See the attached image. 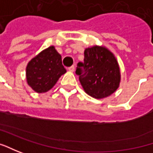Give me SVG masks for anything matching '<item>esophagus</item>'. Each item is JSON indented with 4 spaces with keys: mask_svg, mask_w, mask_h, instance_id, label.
Returning a JSON list of instances; mask_svg holds the SVG:
<instances>
[{
    "mask_svg": "<svg viewBox=\"0 0 153 153\" xmlns=\"http://www.w3.org/2000/svg\"><path fill=\"white\" fill-rule=\"evenodd\" d=\"M74 68H74V66H71V67H69L68 69V70H69L70 72H74Z\"/></svg>",
    "mask_w": 153,
    "mask_h": 153,
    "instance_id": "1",
    "label": "esophagus"
}]
</instances>
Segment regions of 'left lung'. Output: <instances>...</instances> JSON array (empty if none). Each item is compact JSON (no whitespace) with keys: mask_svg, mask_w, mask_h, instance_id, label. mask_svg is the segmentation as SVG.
Returning <instances> with one entry per match:
<instances>
[{"mask_svg":"<svg viewBox=\"0 0 153 153\" xmlns=\"http://www.w3.org/2000/svg\"><path fill=\"white\" fill-rule=\"evenodd\" d=\"M76 73L85 91L97 99L107 97L119 88V63L110 51L95 45L85 50L84 62H79Z\"/></svg>","mask_w":153,"mask_h":153,"instance_id":"1","label":"left lung"}]
</instances>
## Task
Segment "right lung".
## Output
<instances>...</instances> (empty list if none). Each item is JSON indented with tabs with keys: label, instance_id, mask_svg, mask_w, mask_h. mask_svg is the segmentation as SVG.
<instances>
[{
	"label": "right lung",
	"instance_id": "obj_1",
	"mask_svg": "<svg viewBox=\"0 0 153 153\" xmlns=\"http://www.w3.org/2000/svg\"><path fill=\"white\" fill-rule=\"evenodd\" d=\"M66 69L62 66V56L54 46L42 51L29 62L26 68L28 85L37 93L48 91Z\"/></svg>",
	"mask_w": 153,
	"mask_h": 153
}]
</instances>
